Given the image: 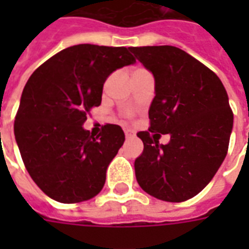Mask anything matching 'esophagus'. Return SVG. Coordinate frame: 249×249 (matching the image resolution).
<instances>
[{
  "label": "esophagus",
  "instance_id": "34e87169",
  "mask_svg": "<svg viewBox=\"0 0 249 249\" xmlns=\"http://www.w3.org/2000/svg\"><path fill=\"white\" fill-rule=\"evenodd\" d=\"M124 132H125V137H126V138H133V137H134V133H133L132 130H129V129H125Z\"/></svg>",
  "mask_w": 249,
  "mask_h": 249
}]
</instances>
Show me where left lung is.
Returning <instances> with one entry per match:
<instances>
[{"label":"left lung","mask_w":249,"mask_h":249,"mask_svg":"<svg viewBox=\"0 0 249 249\" xmlns=\"http://www.w3.org/2000/svg\"><path fill=\"white\" fill-rule=\"evenodd\" d=\"M129 50L155 80L148 130L170 136L160 144L156 134H137L143 142L134 161L137 182L156 199L185 201L208 185L226 158L234 123L228 93L214 72L176 46Z\"/></svg>","instance_id":"1"}]
</instances>
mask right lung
I'll use <instances>...</instances> for the list:
<instances>
[{"label":"right lung","instance_id":"right-lung-1","mask_svg":"<svg viewBox=\"0 0 249 249\" xmlns=\"http://www.w3.org/2000/svg\"><path fill=\"white\" fill-rule=\"evenodd\" d=\"M133 63L126 48L80 44L52 56L31 75L14 134L29 176L49 197L71 204L103 189L125 134L119 125L107 124L94 137L83 125L90 108L101 105L107 77Z\"/></svg>","mask_w":249,"mask_h":249}]
</instances>
